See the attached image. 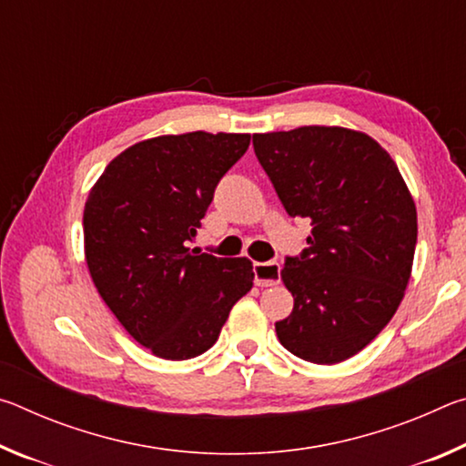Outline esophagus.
Returning a JSON list of instances; mask_svg holds the SVG:
<instances>
[{"label": "esophagus", "instance_id": "esophagus-1", "mask_svg": "<svg viewBox=\"0 0 466 466\" xmlns=\"http://www.w3.org/2000/svg\"><path fill=\"white\" fill-rule=\"evenodd\" d=\"M279 263L269 261V263H255L252 265V271H255V283L258 288H269L278 286L279 283Z\"/></svg>", "mask_w": 466, "mask_h": 466}]
</instances>
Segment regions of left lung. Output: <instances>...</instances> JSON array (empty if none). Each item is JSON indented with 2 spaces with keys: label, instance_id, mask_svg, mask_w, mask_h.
<instances>
[{
  "label": "left lung",
  "instance_id": "8db88e82",
  "mask_svg": "<svg viewBox=\"0 0 466 466\" xmlns=\"http://www.w3.org/2000/svg\"><path fill=\"white\" fill-rule=\"evenodd\" d=\"M255 154L291 218H309V248L281 279L294 310L275 322L279 343L312 364H339L397 312L411 278L417 211L403 177L361 131L309 125L255 133Z\"/></svg>",
  "mask_w": 466,
  "mask_h": 466
}]
</instances>
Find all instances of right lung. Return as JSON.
I'll use <instances>...</instances> for the list:
<instances>
[{
	"mask_svg": "<svg viewBox=\"0 0 466 466\" xmlns=\"http://www.w3.org/2000/svg\"><path fill=\"white\" fill-rule=\"evenodd\" d=\"M248 133L160 136L115 157L84 208V252L100 298L157 358L191 360L218 341L252 288L247 257L188 248Z\"/></svg>",
	"mask_w": 466,
	"mask_h": 466,
	"instance_id": "obj_1",
	"label": "right lung"
}]
</instances>
